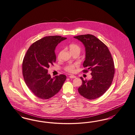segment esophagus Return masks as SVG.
I'll use <instances>...</instances> for the list:
<instances>
[{"label":"esophagus","instance_id":"obj_1","mask_svg":"<svg viewBox=\"0 0 135 135\" xmlns=\"http://www.w3.org/2000/svg\"><path fill=\"white\" fill-rule=\"evenodd\" d=\"M69 78H76L75 76L72 75L69 76Z\"/></svg>","mask_w":135,"mask_h":135}]
</instances>
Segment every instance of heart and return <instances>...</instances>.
<instances>
[{
  "instance_id": "heart-1",
  "label": "heart",
  "mask_w": 135,
  "mask_h": 135,
  "mask_svg": "<svg viewBox=\"0 0 135 135\" xmlns=\"http://www.w3.org/2000/svg\"><path fill=\"white\" fill-rule=\"evenodd\" d=\"M69 49L71 53H73L75 52L79 53L81 51L80 47L77 44H71L69 45ZM76 65L74 64H70L66 65L64 67V69L66 71L68 72L69 73H73L75 70V68Z\"/></svg>"
}]
</instances>
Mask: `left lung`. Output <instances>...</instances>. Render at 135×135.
Masks as SVG:
<instances>
[{
    "instance_id": "1",
    "label": "left lung",
    "mask_w": 135,
    "mask_h": 135,
    "mask_svg": "<svg viewBox=\"0 0 135 135\" xmlns=\"http://www.w3.org/2000/svg\"><path fill=\"white\" fill-rule=\"evenodd\" d=\"M85 47V60L83 66L87 73L91 71V79L84 80L78 89L79 94L88 99H95L107 91L111 85L114 74L113 59L108 47L93 35L87 34L74 37Z\"/></svg>"
}]
</instances>
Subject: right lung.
<instances>
[{
	"label": "right lung",
	"instance_id": "obj_1",
	"mask_svg": "<svg viewBox=\"0 0 135 135\" xmlns=\"http://www.w3.org/2000/svg\"><path fill=\"white\" fill-rule=\"evenodd\" d=\"M67 38L60 36H47L33 43L27 50L22 62V75L32 93L48 99L59 91L66 79L63 74L52 78L48 74L50 65L56 62L55 49Z\"/></svg>",
	"mask_w": 135,
	"mask_h": 135
}]
</instances>
